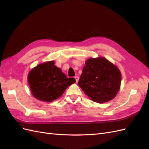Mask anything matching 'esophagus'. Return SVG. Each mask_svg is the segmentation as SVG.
<instances>
[{"label": "esophagus", "mask_w": 149, "mask_h": 149, "mask_svg": "<svg viewBox=\"0 0 149 149\" xmlns=\"http://www.w3.org/2000/svg\"><path fill=\"white\" fill-rule=\"evenodd\" d=\"M74 78H75V79H76V82H78V80H79V77H78V76H76L75 77H74Z\"/></svg>", "instance_id": "obj_1"}]
</instances>
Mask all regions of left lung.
<instances>
[{
  "label": "left lung",
  "mask_w": 149,
  "mask_h": 149,
  "mask_svg": "<svg viewBox=\"0 0 149 149\" xmlns=\"http://www.w3.org/2000/svg\"><path fill=\"white\" fill-rule=\"evenodd\" d=\"M78 85L95 102L104 103L117 94L122 76L118 68L104 58L88 59Z\"/></svg>",
  "instance_id": "left-lung-1"
}]
</instances>
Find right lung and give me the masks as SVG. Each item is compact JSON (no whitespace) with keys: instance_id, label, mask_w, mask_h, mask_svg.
Segmentation results:
<instances>
[{"instance_id":"right-lung-1","label":"right lung","mask_w":149,"mask_h":149,"mask_svg":"<svg viewBox=\"0 0 149 149\" xmlns=\"http://www.w3.org/2000/svg\"><path fill=\"white\" fill-rule=\"evenodd\" d=\"M76 82L67 78L53 61L40 64L28 74V83L33 96L41 101L51 102L61 96L66 88Z\"/></svg>"}]
</instances>
